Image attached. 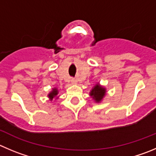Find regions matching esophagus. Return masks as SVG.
<instances>
[{"instance_id":"obj_1","label":"esophagus","mask_w":156,"mask_h":156,"mask_svg":"<svg viewBox=\"0 0 156 156\" xmlns=\"http://www.w3.org/2000/svg\"><path fill=\"white\" fill-rule=\"evenodd\" d=\"M71 83H72V84H76L77 81H76V80L73 79H73H71Z\"/></svg>"}]
</instances>
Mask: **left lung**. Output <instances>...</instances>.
Here are the masks:
<instances>
[{
  "mask_svg": "<svg viewBox=\"0 0 156 156\" xmlns=\"http://www.w3.org/2000/svg\"><path fill=\"white\" fill-rule=\"evenodd\" d=\"M106 89L103 87H102V86L99 85V83H97L92 89L90 95L94 99L96 103H99V102L102 101V99H103V97L106 95Z\"/></svg>",
  "mask_w": 156,
  "mask_h": 156,
  "instance_id": "left-lung-1",
  "label": "left lung"
}]
</instances>
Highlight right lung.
I'll use <instances>...</instances> for the list:
<instances>
[{
    "label": "right lung",
    "mask_w": 156,
    "mask_h": 156,
    "mask_svg": "<svg viewBox=\"0 0 156 156\" xmlns=\"http://www.w3.org/2000/svg\"><path fill=\"white\" fill-rule=\"evenodd\" d=\"M57 94H58V90L57 88H53L52 91L48 94V97L50 98V100H52L53 98L57 96Z\"/></svg>",
    "instance_id": "obj_1"
}]
</instances>
